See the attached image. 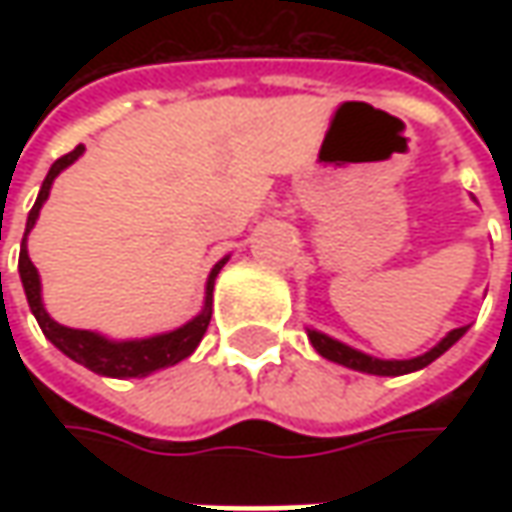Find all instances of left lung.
<instances>
[{
  "label": "left lung",
  "mask_w": 512,
  "mask_h": 512,
  "mask_svg": "<svg viewBox=\"0 0 512 512\" xmlns=\"http://www.w3.org/2000/svg\"><path fill=\"white\" fill-rule=\"evenodd\" d=\"M510 236H512V230H510ZM464 333H467V327H456V330H450L442 342L436 344V347H430V350L422 353V356H416V359H376V356H367V353H362V350H353V347H347V344L336 342V339H330V336H325V333H319V330H310V327H307L310 344L316 347V353H319V356H325V359H330V362H336V364H344V367H350V370L373 373V376H404V373L422 370V367H427L430 362H436L444 350H450L453 344L462 339Z\"/></svg>",
  "instance_id": "left-lung-1"
}]
</instances>
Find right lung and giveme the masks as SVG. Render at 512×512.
<instances>
[{"label": "right lung", "instance_id": "add662e5", "mask_svg": "<svg viewBox=\"0 0 512 512\" xmlns=\"http://www.w3.org/2000/svg\"><path fill=\"white\" fill-rule=\"evenodd\" d=\"M85 153V148H73L65 153L62 159H56L50 165L48 176L42 182V190L36 196V205L30 207L28 225H25V239H22V253H19V276H22V287H25V296H28V305L36 316V322L42 327V333L48 336L50 342L56 344L68 359L73 362L85 364L88 370L99 373V376H110V379H136V376H150L153 370H162L170 364L182 362L187 359L199 342L205 336L207 325H210V307H213V282L219 276V270L225 267L227 256L222 262H216L210 276H207L205 287V307L199 316H193L187 325L176 327L170 333H159V336H150V339H128V342H113L105 339L102 333H93V330H73V327L59 325L48 316V310L42 305V285H39V270L33 267L28 256V233L39 219V210L45 205V199L50 196V185L53 179L62 173V170L73 165L79 156Z\"/></svg>", "mask_w": 512, "mask_h": 512}]
</instances>
